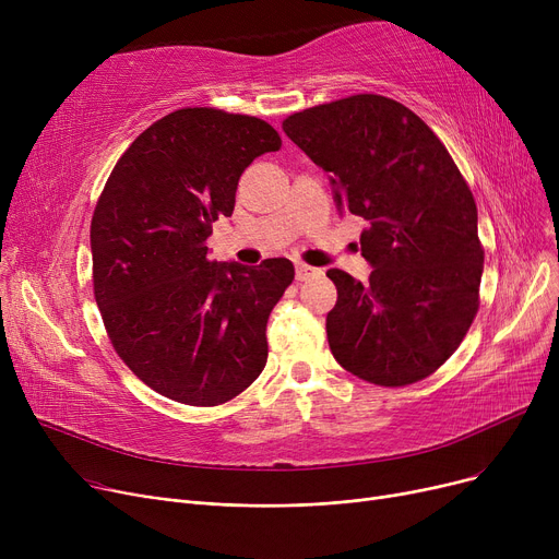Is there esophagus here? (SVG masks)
<instances>
[{
	"label": "esophagus",
	"mask_w": 559,
	"mask_h": 559,
	"mask_svg": "<svg viewBox=\"0 0 559 559\" xmlns=\"http://www.w3.org/2000/svg\"><path fill=\"white\" fill-rule=\"evenodd\" d=\"M319 274H321V270L310 267V264H306V262H299V264H297V272H295L297 281H310V278L319 276Z\"/></svg>",
	"instance_id": "obj_1"
}]
</instances>
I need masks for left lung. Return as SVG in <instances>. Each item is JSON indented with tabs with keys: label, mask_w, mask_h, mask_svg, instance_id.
Returning a JSON list of instances; mask_svg holds the SVG:
<instances>
[{
	"label": "left lung",
	"mask_w": 559,
	"mask_h": 559,
	"mask_svg": "<svg viewBox=\"0 0 559 559\" xmlns=\"http://www.w3.org/2000/svg\"><path fill=\"white\" fill-rule=\"evenodd\" d=\"M283 131L331 176L337 209L367 219V283L326 276L335 360L380 388H405L442 367L480 306L485 251L472 190L432 129L383 95L299 110Z\"/></svg>",
	"instance_id": "1"
}]
</instances>
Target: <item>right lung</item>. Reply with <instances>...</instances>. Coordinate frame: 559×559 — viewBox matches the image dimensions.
<instances>
[{"label": "right lung", "mask_w": 559, "mask_h": 559, "mask_svg": "<svg viewBox=\"0 0 559 559\" xmlns=\"http://www.w3.org/2000/svg\"><path fill=\"white\" fill-rule=\"evenodd\" d=\"M281 135L251 115L179 108L115 163L91 224L93 285L115 354L154 392L197 407L242 394L267 365V319L295 281L287 258L209 260L242 171Z\"/></svg>", "instance_id": "add662e5"}]
</instances>
